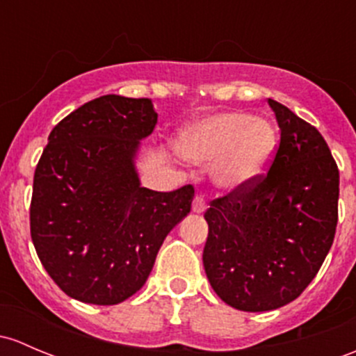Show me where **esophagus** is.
<instances>
[{
	"label": "esophagus",
	"instance_id": "1",
	"mask_svg": "<svg viewBox=\"0 0 356 356\" xmlns=\"http://www.w3.org/2000/svg\"><path fill=\"white\" fill-rule=\"evenodd\" d=\"M207 209V200L203 196H196L193 201V211L194 213H204Z\"/></svg>",
	"mask_w": 356,
	"mask_h": 356
}]
</instances>
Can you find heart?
Returning a JSON list of instances; mask_svg holds the SVG:
<instances>
[{"instance_id": "obj_1", "label": "heart", "mask_w": 356, "mask_h": 356, "mask_svg": "<svg viewBox=\"0 0 356 356\" xmlns=\"http://www.w3.org/2000/svg\"><path fill=\"white\" fill-rule=\"evenodd\" d=\"M276 149L275 128L245 112H220L189 126L179 140V152L196 165L213 163L218 188L241 189L256 181Z\"/></svg>"}]
</instances>
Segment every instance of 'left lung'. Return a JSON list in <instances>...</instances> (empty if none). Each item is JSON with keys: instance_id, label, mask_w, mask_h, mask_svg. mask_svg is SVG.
<instances>
[{"instance_id": "left-lung-1", "label": "left lung", "mask_w": 356, "mask_h": 356, "mask_svg": "<svg viewBox=\"0 0 356 356\" xmlns=\"http://www.w3.org/2000/svg\"><path fill=\"white\" fill-rule=\"evenodd\" d=\"M268 104L282 131L271 167L204 213L209 285L245 312L295 300L323 266L338 225L339 170L326 140L288 107Z\"/></svg>"}]
</instances>
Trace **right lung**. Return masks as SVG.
Listing matches in <instances>:
<instances>
[{"instance_id":"add662e5","label":"right lung","mask_w":356,"mask_h":356,"mask_svg":"<svg viewBox=\"0 0 356 356\" xmlns=\"http://www.w3.org/2000/svg\"><path fill=\"white\" fill-rule=\"evenodd\" d=\"M149 99L104 95L54 126L37 163L30 235L66 295L115 305L147 282L167 234L191 211V184L141 188L134 159L156 124Z\"/></svg>"}]
</instances>
